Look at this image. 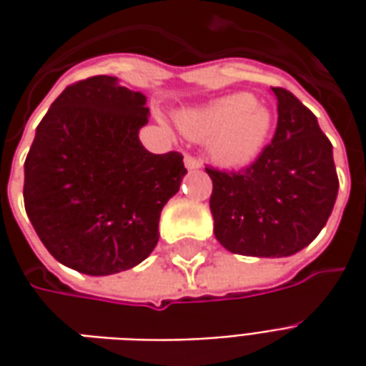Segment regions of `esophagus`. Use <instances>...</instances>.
I'll use <instances>...</instances> for the list:
<instances>
[{
	"mask_svg": "<svg viewBox=\"0 0 366 366\" xmlns=\"http://www.w3.org/2000/svg\"><path fill=\"white\" fill-rule=\"evenodd\" d=\"M184 164H186L188 170H198V168H202V160L196 159V157H192V154H186V157H184Z\"/></svg>",
	"mask_w": 366,
	"mask_h": 366,
	"instance_id": "1",
	"label": "esophagus"
}]
</instances>
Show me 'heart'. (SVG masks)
Returning <instances> with one entry per match:
<instances>
[{
	"label": "heart",
	"instance_id": "obj_1",
	"mask_svg": "<svg viewBox=\"0 0 366 366\" xmlns=\"http://www.w3.org/2000/svg\"><path fill=\"white\" fill-rule=\"evenodd\" d=\"M178 125L198 141H209L212 154L227 167H243L259 157L272 127V115L251 94H231L204 107L180 113Z\"/></svg>",
	"mask_w": 366,
	"mask_h": 366
}]
</instances>
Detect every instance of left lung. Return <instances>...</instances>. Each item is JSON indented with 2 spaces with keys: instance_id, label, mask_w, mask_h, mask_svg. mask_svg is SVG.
<instances>
[{
  "instance_id": "1",
  "label": "left lung",
  "mask_w": 366,
  "mask_h": 366,
  "mask_svg": "<svg viewBox=\"0 0 366 366\" xmlns=\"http://www.w3.org/2000/svg\"><path fill=\"white\" fill-rule=\"evenodd\" d=\"M274 137L253 164L237 172L206 167L214 182L209 209L215 239L247 257H290L327 223L339 180L333 149L315 115L284 88Z\"/></svg>"
}]
</instances>
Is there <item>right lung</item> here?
<instances>
[{
    "label": "right lung",
    "mask_w": 366,
    "mask_h": 366,
    "mask_svg": "<svg viewBox=\"0 0 366 366\" xmlns=\"http://www.w3.org/2000/svg\"><path fill=\"white\" fill-rule=\"evenodd\" d=\"M144 104L113 76L80 80L52 102L29 149L25 212L49 253L84 274L143 262L186 174L180 152L152 154L139 141Z\"/></svg>",
    "instance_id": "obj_1"
}]
</instances>
